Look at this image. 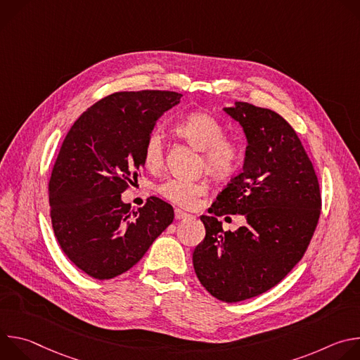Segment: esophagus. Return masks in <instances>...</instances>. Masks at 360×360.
Returning <instances> with one entry per match:
<instances>
[{
    "label": "esophagus",
    "instance_id": "obj_1",
    "mask_svg": "<svg viewBox=\"0 0 360 360\" xmlns=\"http://www.w3.org/2000/svg\"><path fill=\"white\" fill-rule=\"evenodd\" d=\"M189 217H191L189 214H186V212H184V211H181V210H175V219H176V221L186 219V218H189Z\"/></svg>",
    "mask_w": 360,
    "mask_h": 360
}]
</instances>
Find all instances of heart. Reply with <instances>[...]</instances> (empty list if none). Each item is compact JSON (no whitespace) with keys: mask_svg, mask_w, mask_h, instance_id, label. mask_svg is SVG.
I'll list each match as a JSON object with an SVG mask.
<instances>
[{"mask_svg":"<svg viewBox=\"0 0 360 360\" xmlns=\"http://www.w3.org/2000/svg\"><path fill=\"white\" fill-rule=\"evenodd\" d=\"M175 132L189 145L203 152L202 167L214 176H228L239 165L240 146L225 138V128L215 117L192 112L175 124ZM165 160V141L160 129L149 132L143 145V162L149 169H158ZM207 191L205 182L169 178L158 186V192L179 207L191 208Z\"/></svg>","mask_w":360,"mask_h":360,"instance_id":"b5f03b06","label":"heart"}]
</instances>
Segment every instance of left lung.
Segmentation results:
<instances>
[{"instance_id": "left-lung-1", "label": "left lung", "mask_w": 360, "mask_h": 360, "mask_svg": "<svg viewBox=\"0 0 360 360\" xmlns=\"http://www.w3.org/2000/svg\"><path fill=\"white\" fill-rule=\"evenodd\" d=\"M224 111L243 129V168L202 215L205 238L195 248V274L212 296L239 302L278 285L302 259L321 215L314 165L293 128L275 111L235 102ZM247 221L225 233L217 217Z\"/></svg>"}]
</instances>
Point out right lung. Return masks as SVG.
I'll return each instance as SVG.
<instances>
[{
    "label": "right lung",
    "instance_id": "obj_1",
    "mask_svg": "<svg viewBox=\"0 0 360 360\" xmlns=\"http://www.w3.org/2000/svg\"><path fill=\"white\" fill-rule=\"evenodd\" d=\"M181 96L115 92L88 108L63 142L49 179L51 221L70 261L95 279L131 269L174 221L165 200L152 196L134 211L121 193L145 165L149 132Z\"/></svg>",
    "mask_w": 360,
    "mask_h": 360
}]
</instances>
